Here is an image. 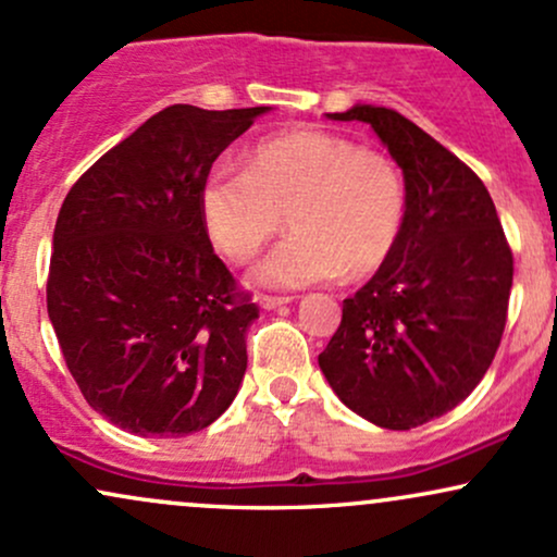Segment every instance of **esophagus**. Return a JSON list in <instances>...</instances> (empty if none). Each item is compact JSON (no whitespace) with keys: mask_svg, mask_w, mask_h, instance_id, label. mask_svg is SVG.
<instances>
[{"mask_svg":"<svg viewBox=\"0 0 557 557\" xmlns=\"http://www.w3.org/2000/svg\"><path fill=\"white\" fill-rule=\"evenodd\" d=\"M290 296H257V304L261 306V309L272 311V309H280V306L290 304Z\"/></svg>","mask_w":557,"mask_h":557,"instance_id":"esophagus-1","label":"esophagus"}]
</instances>
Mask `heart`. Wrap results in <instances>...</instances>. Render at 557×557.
I'll list each match as a JSON object with an SVG mask.
<instances>
[{
  "label": "heart",
  "mask_w": 557,
  "mask_h": 557,
  "mask_svg": "<svg viewBox=\"0 0 557 557\" xmlns=\"http://www.w3.org/2000/svg\"><path fill=\"white\" fill-rule=\"evenodd\" d=\"M290 235L248 270V283L296 290L367 277L393 253L406 185L389 157L337 133L296 127L259 140L246 172L216 164L198 185V216L222 257L246 261L283 227Z\"/></svg>",
  "instance_id": "obj_1"
}]
</instances>
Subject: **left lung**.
Wrapping results in <instances>:
<instances>
[{
	"instance_id": "8db88e82",
	"label": "left lung",
	"mask_w": 557,
	"mask_h": 557,
	"mask_svg": "<svg viewBox=\"0 0 557 557\" xmlns=\"http://www.w3.org/2000/svg\"><path fill=\"white\" fill-rule=\"evenodd\" d=\"M387 146L406 185L393 253L356 296L319 369L335 395L385 430L453 411L487 374L513 285V253L484 183L430 133L387 107L354 104Z\"/></svg>"
}]
</instances>
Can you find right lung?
Segmentation results:
<instances>
[{
    "mask_svg": "<svg viewBox=\"0 0 557 557\" xmlns=\"http://www.w3.org/2000/svg\"><path fill=\"white\" fill-rule=\"evenodd\" d=\"M267 112L172 104L83 172L62 203L49 319L83 398L120 430L185 437L238 395L259 309L203 233L198 185Z\"/></svg>",
    "mask_w": 557,
    "mask_h": 557,
    "instance_id": "obj_1",
    "label": "right lung"
}]
</instances>
